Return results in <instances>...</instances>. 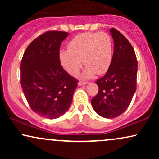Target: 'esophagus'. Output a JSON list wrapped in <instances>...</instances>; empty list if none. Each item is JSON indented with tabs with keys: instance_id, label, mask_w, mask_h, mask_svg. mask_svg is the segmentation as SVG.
I'll return each instance as SVG.
<instances>
[{
	"instance_id": "1",
	"label": "esophagus",
	"mask_w": 159,
	"mask_h": 159,
	"mask_svg": "<svg viewBox=\"0 0 159 159\" xmlns=\"http://www.w3.org/2000/svg\"><path fill=\"white\" fill-rule=\"evenodd\" d=\"M87 82H85V81H79L78 82V86H83V85H85V84H87Z\"/></svg>"
}]
</instances>
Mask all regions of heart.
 I'll return each mask as SVG.
<instances>
[{"label":"heart","instance_id":"heart-1","mask_svg":"<svg viewBox=\"0 0 159 159\" xmlns=\"http://www.w3.org/2000/svg\"><path fill=\"white\" fill-rule=\"evenodd\" d=\"M113 43L105 32L84 33L70 41L68 49L61 50L60 61L65 70L75 76L82 67V59L86 67L83 77L90 78L106 72L112 61Z\"/></svg>","mask_w":159,"mask_h":159}]
</instances>
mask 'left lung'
Wrapping results in <instances>:
<instances>
[{
	"label": "left lung",
	"mask_w": 159,
	"mask_h": 159,
	"mask_svg": "<svg viewBox=\"0 0 159 159\" xmlns=\"http://www.w3.org/2000/svg\"><path fill=\"white\" fill-rule=\"evenodd\" d=\"M110 33L114 42L112 61L106 74L96 81L98 92L91 100L98 115L112 119L128 108L136 91L138 61L134 48L117 30Z\"/></svg>",
	"instance_id": "left-lung-1"
}]
</instances>
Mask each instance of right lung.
Segmentation results:
<instances>
[{
    "label": "right lung",
    "mask_w": 159,
    "mask_h": 159,
    "mask_svg": "<svg viewBox=\"0 0 159 159\" xmlns=\"http://www.w3.org/2000/svg\"><path fill=\"white\" fill-rule=\"evenodd\" d=\"M63 31H47L38 36L24 53L21 63V85L33 111L48 119H56L70 107L78 80L63 69L59 57Z\"/></svg>",
    "instance_id": "1"
}]
</instances>
